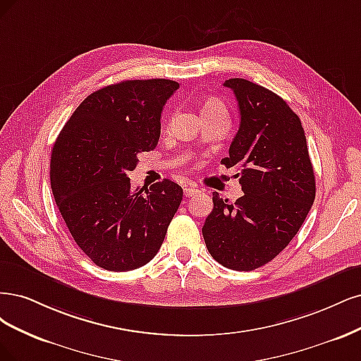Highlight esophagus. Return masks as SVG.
<instances>
[{
  "label": "esophagus",
  "instance_id": "obj_1",
  "mask_svg": "<svg viewBox=\"0 0 361 361\" xmlns=\"http://www.w3.org/2000/svg\"><path fill=\"white\" fill-rule=\"evenodd\" d=\"M197 193H201V189L200 188H196V185H193V184H190V185H188V188L184 189V195L185 196H196Z\"/></svg>",
  "mask_w": 361,
  "mask_h": 361
}]
</instances>
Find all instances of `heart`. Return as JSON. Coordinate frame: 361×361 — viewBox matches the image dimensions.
Instances as JSON below:
<instances>
[{"instance_id":"obj_1","label":"heart","mask_w":361,"mask_h":361,"mask_svg":"<svg viewBox=\"0 0 361 361\" xmlns=\"http://www.w3.org/2000/svg\"><path fill=\"white\" fill-rule=\"evenodd\" d=\"M217 109H225V104L220 102L219 99L210 97V99L205 100L202 111H217Z\"/></svg>"}]
</instances>
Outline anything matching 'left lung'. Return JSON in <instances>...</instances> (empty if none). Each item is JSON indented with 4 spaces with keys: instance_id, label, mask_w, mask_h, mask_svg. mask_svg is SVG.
<instances>
[{
    "instance_id": "obj_1",
    "label": "left lung",
    "mask_w": 361,
    "mask_h": 361,
    "mask_svg": "<svg viewBox=\"0 0 361 361\" xmlns=\"http://www.w3.org/2000/svg\"><path fill=\"white\" fill-rule=\"evenodd\" d=\"M240 109L226 168H237L243 196L213 193L202 235L226 269L252 271L274 259L303 225L315 201V173L298 115L276 92L241 78L225 80Z\"/></svg>"
}]
</instances>
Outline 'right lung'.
Returning a JSON list of instances; mask_svg holds the SVG:
<instances>
[{
  "instance_id": "obj_1",
  "label": "right lung",
  "mask_w": 361,
  "mask_h": 361,
  "mask_svg": "<svg viewBox=\"0 0 361 361\" xmlns=\"http://www.w3.org/2000/svg\"><path fill=\"white\" fill-rule=\"evenodd\" d=\"M178 90L171 79H136L90 94L58 135L51 188L73 240L96 265L129 271L148 264L183 200L168 178L132 189L127 173L154 149L160 114Z\"/></svg>"
}]
</instances>
